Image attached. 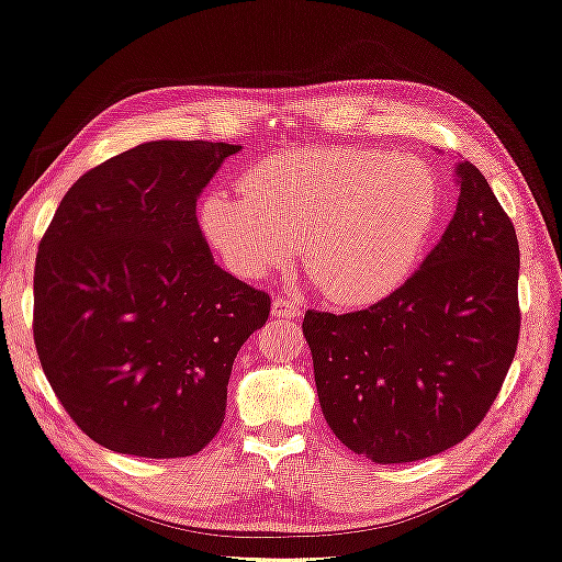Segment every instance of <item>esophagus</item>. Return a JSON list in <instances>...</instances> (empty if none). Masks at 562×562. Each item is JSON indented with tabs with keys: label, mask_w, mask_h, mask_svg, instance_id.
Segmentation results:
<instances>
[{
	"label": "esophagus",
	"mask_w": 562,
	"mask_h": 562,
	"mask_svg": "<svg viewBox=\"0 0 562 562\" xmlns=\"http://www.w3.org/2000/svg\"><path fill=\"white\" fill-rule=\"evenodd\" d=\"M272 315L274 317H284V321H297V317H300V305L295 303V300L274 297L272 300Z\"/></svg>",
	"instance_id": "1"
}]
</instances>
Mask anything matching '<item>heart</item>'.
Returning a JSON list of instances; mask_svg holds the SVG:
<instances>
[{
  "label": "heart",
  "instance_id": "1",
  "mask_svg": "<svg viewBox=\"0 0 562 562\" xmlns=\"http://www.w3.org/2000/svg\"><path fill=\"white\" fill-rule=\"evenodd\" d=\"M441 212V189L422 161L389 150L328 146L282 150L255 164L241 194L209 191L199 222L239 278L303 267L323 295L371 305L422 259Z\"/></svg>",
  "mask_w": 562,
  "mask_h": 562
}]
</instances>
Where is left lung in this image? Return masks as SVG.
Here are the masks:
<instances>
[{"mask_svg":"<svg viewBox=\"0 0 562 562\" xmlns=\"http://www.w3.org/2000/svg\"><path fill=\"white\" fill-rule=\"evenodd\" d=\"M457 212L422 267L358 313L307 310L328 426L375 464L416 462L472 434L520 338V247L482 171L457 164Z\"/></svg>","mask_w":562,"mask_h":562,"instance_id":"8db88e82","label":"left lung"}]
</instances>
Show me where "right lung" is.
Wrapping results in <instances>:
<instances>
[{
  "mask_svg": "<svg viewBox=\"0 0 562 562\" xmlns=\"http://www.w3.org/2000/svg\"><path fill=\"white\" fill-rule=\"evenodd\" d=\"M241 146L148 140L82 173L35 265V346L75 424L119 454L176 459L222 429L234 358L270 295L224 272L196 199Z\"/></svg>",
  "mask_w": 562,
  "mask_h": 562,
  "instance_id": "1",
  "label": "right lung"
}]
</instances>
